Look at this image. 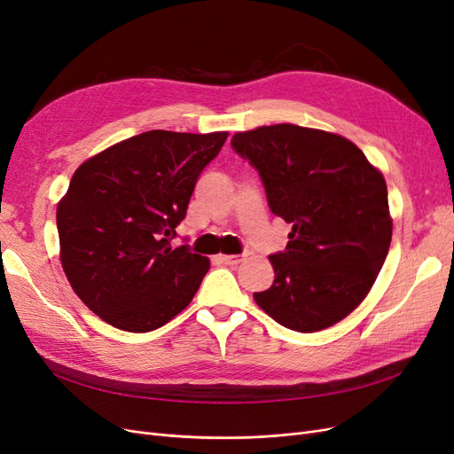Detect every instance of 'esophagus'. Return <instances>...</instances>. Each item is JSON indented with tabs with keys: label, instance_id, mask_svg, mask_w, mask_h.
Segmentation results:
<instances>
[{
	"label": "esophagus",
	"instance_id": "esophagus-1",
	"mask_svg": "<svg viewBox=\"0 0 454 454\" xmlns=\"http://www.w3.org/2000/svg\"><path fill=\"white\" fill-rule=\"evenodd\" d=\"M219 259H222V263L231 265V267H235V265L242 263V261H244V255H222Z\"/></svg>",
	"mask_w": 454,
	"mask_h": 454
}]
</instances>
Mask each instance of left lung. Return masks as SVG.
Segmentation results:
<instances>
[{
	"label": "left lung",
	"instance_id": "1",
	"mask_svg": "<svg viewBox=\"0 0 454 454\" xmlns=\"http://www.w3.org/2000/svg\"><path fill=\"white\" fill-rule=\"evenodd\" d=\"M232 149L263 182L269 208L292 223L269 255L274 282L254 294L280 325L320 332L358 307L392 240L388 191L364 151L339 134L297 125L239 132Z\"/></svg>",
	"mask_w": 454,
	"mask_h": 454
}]
</instances>
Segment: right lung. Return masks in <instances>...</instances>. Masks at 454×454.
I'll return each instance as SVG.
<instances>
[{
  "label": "right lung",
  "mask_w": 454,
  "mask_h": 454,
  "mask_svg": "<svg viewBox=\"0 0 454 454\" xmlns=\"http://www.w3.org/2000/svg\"><path fill=\"white\" fill-rule=\"evenodd\" d=\"M225 140L227 132L149 130L75 170L57 208L60 261L74 292L104 322L147 333L195 297L210 261L170 240Z\"/></svg>",
  "instance_id": "right-lung-1"
}]
</instances>
